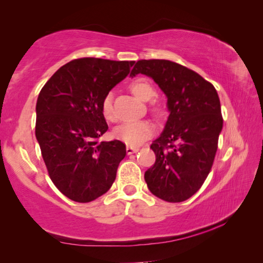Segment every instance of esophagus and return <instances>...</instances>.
Masks as SVG:
<instances>
[{
    "label": "esophagus",
    "instance_id": "34e87169",
    "mask_svg": "<svg viewBox=\"0 0 263 263\" xmlns=\"http://www.w3.org/2000/svg\"><path fill=\"white\" fill-rule=\"evenodd\" d=\"M138 151H139V148H138V147H133V146H127V147H126L127 154H133V153L138 152Z\"/></svg>",
    "mask_w": 263,
    "mask_h": 263
}]
</instances>
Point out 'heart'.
<instances>
[{"instance_id": "heart-1", "label": "heart", "mask_w": 263, "mask_h": 263, "mask_svg": "<svg viewBox=\"0 0 263 263\" xmlns=\"http://www.w3.org/2000/svg\"><path fill=\"white\" fill-rule=\"evenodd\" d=\"M130 89L133 94L141 101H148L155 95V89L152 86V83L144 78H139L131 82ZM101 109L102 114H103V116L108 119V121H115L116 115L111 92H109V94H106L103 97L101 103ZM153 111L157 115H160L162 112V109L159 104H154ZM152 133L153 126L151 125L148 122L145 121L125 123L121 126L116 127L114 131V135L117 139L124 141L125 144L130 146H137L141 144V142L147 139L149 136H152Z\"/></svg>"}]
</instances>
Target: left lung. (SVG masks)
Returning a JSON list of instances; mask_svg holds the SVG:
<instances>
[{
  "label": "left lung",
  "instance_id": "obj_1",
  "mask_svg": "<svg viewBox=\"0 0 263 263\" xmlns=\"http://www.w3.org/2000/svg\"><path fill=\"white\" fill-rule=\"evenodd\" d=\"M152 78L167 96L169 117L151 145L155 162L145 172L151 193L179 203L197 193L210 173L222 128L220 101L212 83L176 62L139 60L131 75Z\"/></svg>",
  "mask_w": 263,
  "mask_h": 263
}]
</instances>
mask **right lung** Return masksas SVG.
Masks as SVG:
<instances>
[{
    "label": "right lung",
    "mask_w": 263,
    "mask_h": 263,
    "mask_svg": "<svg viewBox=\"0 0 263 263\" xmlns=\"http://www.w3.org/2000/svg\"><path fill=\"white\" fill-rule=\"evenodd\" d=\"M135 61L80 58L52 75L39 92L35 138L48 176L66 197L88 203L105 194L126 147L100 141L108 130L101 103Z\"/></svg>",
    "instance_id": "add662e5"
}]
</instances>
